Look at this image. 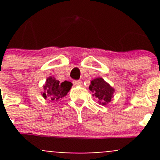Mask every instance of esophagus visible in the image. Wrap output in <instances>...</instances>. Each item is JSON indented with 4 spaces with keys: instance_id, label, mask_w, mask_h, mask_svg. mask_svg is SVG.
Returning a JSON list of instances; mask_svg holds the SVG:
<instances>
[{
    "instance_id": "esophagus-1",
    "label": "esophagus",
    "mask_w": 160,
    "mask_h": 160,
    "mask_svg": "<svg viewBox=\"0 0 160 160\" xmlns=\"http://www.w3.org/2000/svg\"><path fill=\"white\" fill-rule=\"evenodd\" d=\"M72 83L75 86H81L82 85V81L81 80H73L72 81Z\"/></svg>"
}]
</instances>
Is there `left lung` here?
Listing matches in <instances>:
<instances>
[{"label": "left lung", "mask_w": 160, "mask_h": 160, "mask_svg": "<svg viewBox=\"0 0 160 160\" xmlns=\"http://www.w3.org/2000/svg\"><path fill=\"white\" fill-rule=\"evenodd\" d=\"M89 89L93 93V96L96 97L99 100V102L103 105L110 102L111 98H113V93L114 92V88H111L101 77L92 80Z\"/></svg>", "instance_id": "8db88e82"}]
</instances>
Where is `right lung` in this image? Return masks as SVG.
Segmentation results:
<instances>
[{
	"mask_svg": "<svg viewBox=\"0 0 160 160\" xmlns=\"http://www.w3.org/2000/svg\"><path fill=\"white\" fill-rule=\"evenodd\" d=\"M71 87V82L65 80L62 83H59V80H56L54 77H49L46 80V84L43 87L45 92L42 93V96L45 98H49L52 101H58L67 94Z\"/></svg>",
	"mask_w": 160,
	"mask_h": 160,
	"instance_id": "obj_1",
	"label": "right lung"
}]
</instances>
